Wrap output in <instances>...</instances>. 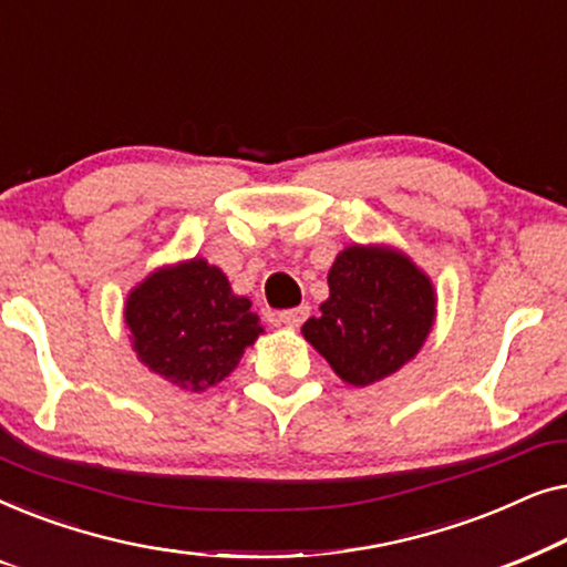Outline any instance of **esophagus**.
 I'll return each mask as SVG.
<instances>
[{
    "mask_svg": "<svg viewBox=\"0 0 567 567\" xmlns=\"http://www.w3.org/2000/svg\"><path fill=\"white\" fill-rule=\"evenodd\" d=\"M309 317V307L301 305V307H291V309H281L278 312V322L289 324V328H299L301 322H305Z\"/></svg>",
    "mask_w": 567,
    "mask_h": 567,
    "instance_id": "34e87169",
    "label": "esophagus"
}]
</instances>
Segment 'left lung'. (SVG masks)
Returning <instances> with one entry per match:
<instances>
[{"label":"left lung","instance_id":"8db88e82","mask_svg":"<svg viewBox=\"0 0 567 567\" xmlns=\"http://www.w3.org/2000/svg\"><path fill=\"white\" fill-rule=\"evenodd\" d=\"M330 299L305 338L353 386L374 384L413 359L433 324V286L405 255L353 245L332 262Z\"/></svg>","mask_w":567,"mask_h":567}]
</instances>
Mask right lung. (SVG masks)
<instances>
[{
  "mask_svg": "<svg viewBox=\"0 0 567 567\" xmlns=\"http://www.w3.org/2000/svg\"><path fill=\"white\" fill-rule=\"evenodd\" d=\"M126 324L138 359L193 392L221 382L262 332L250 299L235 297L227 276L206 260L157 270L136 286Z\"/></svg>",
  "mask_w": 567,
  "mask_h": 567,
  "instance_id": "add662e5",
  "label": "right lung"
}]
</instances>
